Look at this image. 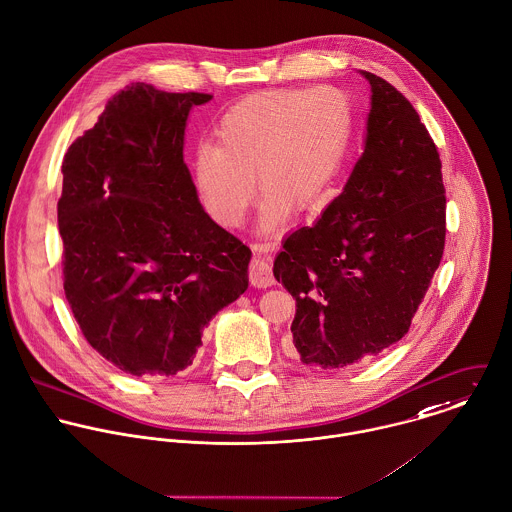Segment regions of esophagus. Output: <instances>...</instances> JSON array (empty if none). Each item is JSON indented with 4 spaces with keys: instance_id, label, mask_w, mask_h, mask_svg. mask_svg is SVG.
<instances>
[{
    "instance_id": "1",
    "label": "esophagus",
    "mask_w": 512,
    "mask_h": 512,
    "mask_svg": "<svg viewBox=\"0 0 512 512\" xmlns=\"http://www.w3.org/2000/svg\"><path fill=\"white\" fill-rule=\"evenodd\" d=\"M249 281L257 289H267V287L273 285L271 265L263 257H259V255H255L251 265H249Z\"/></svg>"
}]
</instances>
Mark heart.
Returning a JSON list of instances; mask_svg holds the SVG:
<instances>
[{"label": "heart", "mask_w": 512, "mask_h": 512, "mask_svg": "<svg viewBox=\"0 0 512 512\" xmlns=\"http://www.w3.org/2000/svg\"><path fill=\"white\" fill-rule=\"evenodd\" d=\"M353 135L347 95L333 87L269 89L243 97L221 119L217 147H203L193 185L223 227L239 225L263 193L261 225L311 209L339 173Z\"/></svg>", "instance_id": "heart-1"}]
</instances>
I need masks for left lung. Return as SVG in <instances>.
I'll use <instances>...</instances> for the list:
<instances>
[{"mask_svg":"<svg viewBox=\"0 0 512 512\" xmlns=\"http://www.w3.org/2000/svg\"><path fill=\"white\" fill-rule=\"evenodd\" d=\"M371 83L365 147L343 193L283 241L273 275L297 301L301 361L341 369L403 339L445 249V185L435 141L409 99Z\"/></svg>","mask_w":512,"mask_h":512,"instance_id":"obj_1","label":"left lung"}]
</instances>
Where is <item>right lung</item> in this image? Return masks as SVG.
I'll return each mask as SVG.
<instances>
[{
    "label": "right lung",
    "mask_w": 512,
    "mask_h": 512,
    "mask_svg": "<svg viewBox=\"0 0 512 512\" xmlns=\"http://www.w3.org/2000/svg\"><path fill=\"white\" fill-rule=\"evenodd\" d=\"M207 93L119 91L61 165L63 289L87 343L133 377H173L249 287L251 249L199 203L183 161Z\"/></svg>",
    "instance_id": "add662e5"
}]
</instances>
